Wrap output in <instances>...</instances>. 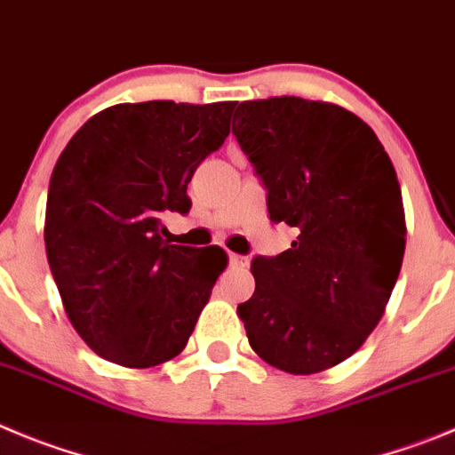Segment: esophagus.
Returning <instances> with one entry per match:
<instances>
[{"label": "esophagus", "mask_w": 455, "mask_h": 455, "mask_svg": "<svg viewBox=\"0 0 455 455\" xmlns=\"http://www.w3.org/2000/svg\"><path fill=\"white\" fill-rule=\"evenodd\" d=\"M228 262H231L233 269H247L249 267V258L240 256V253H231V256H228Z\"/></svg>", "instance_id": "esophagus-1"}]
</instances>
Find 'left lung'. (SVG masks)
Wrapping results in <instances>:
<instances>
[{"mask_svg":"<svg viewBox=\"0 0 455 455\" xmlns=\"http://www.w3.org/2000/svg\"><path fill=\"white\" fill-rule=\"evenodd\" d=\"M233 134L267 188L291 249L251 262L256 291L237 305L260 359L291 375L346 362L384 316L406 247L395 168L375 132L339 105L244 100Z\"/></svg>","mask_w":455,"mask_h":455,"instance_id":"1","label":"left lung"}]
</instances>
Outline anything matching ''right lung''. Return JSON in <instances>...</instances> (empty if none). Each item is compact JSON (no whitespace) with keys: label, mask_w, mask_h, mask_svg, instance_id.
Wrapping results in <instances>:
<instances>
[{"label":"right lung","mask_w":455,"mask_h":455,"mask_svg":"<svg viewBox=\"0 0 455 455\" xmlns=\"http://www.w3.org/2000/svg\"><path fill=\"white\" fill-rule=\"evenodd\" d=\"M235 103H121L76 132L51 175L44 244L71 325L125 368L180 355L215 280L220 247L165 240V213L190 211L197 165L231 132Z\"/></svg>","instance_id":"obj_1"}]
</instances>
